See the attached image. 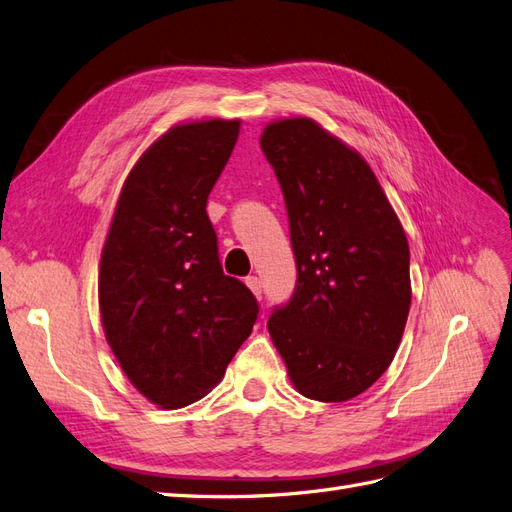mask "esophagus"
Here are the masks:
<instances>
[{"instance_id": "esophagus-1", "label": "esophagus", "mask_w": 512, "mask_h": 512, "mask_svg": "<svg viewBox=\"0 0 512 512\" xmlns=\"http://www.w3.org/2000/svg\"><path fill=\"white\" fill-rule=\"evenodd\" d=\"M245 286H248L256 298H262V281L256 277V275H250L245 277Z\"/></svg>"}]
</instances>
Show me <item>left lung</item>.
<instances>
[{"label": "left lung", "mask_w": 512, "mask_h": 512, "mask_svg": "<svg viewBox=\"0 0 512 512\" xmlns=\"http://www.w3.org/2000/svg\"><path fill=\"white\" fill-rule=\"evenodd\" d=\"M260 148L284 192L296 288L269 317L303 396L345 402L392 364L411 307L409 243L364 158L311 118L271 122Z\"/></svg>", "instance_id": "8db88e82"}]
</instances>
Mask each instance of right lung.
Listing matches in <instances>:
<instances>
[{
	"instance_id": "right-lung-1",
	"label": "right lung",
	"mask_w": 512,
	"mask_h": 512,
	"mask_svg": "<svg viewBox=\"0 0 512 512\" xmlns=\"http://www.w3.org/2000/svg\"><path fill=\"white\" fill-rule=\"evenodd\" d=\"M239 120L169 129L127 175L101 252L99 311L114 356L150 402L203 398L250 337L258 301L222 271L207 197Z\"/></svg>"
}]
</instances>
